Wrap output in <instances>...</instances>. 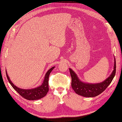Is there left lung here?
<instances>
[{"mask_svg":"<svg viewBox=\"0 0 122 122\" xmlns=\"http://www.w3.org/2000/svg\"><path fill=\"white\" fill-rule=\"evenodd\" d=\"M116 60L114 59L113 70L111 75L101 82L91 84L82 81L78 75L71 68H69L71 78V87L78 95L84 97H94L99 95L105 91L112 81L116 74Z\"/></svg>","mask_w":122,"mask_h":122,"instance_id":"left-lung-1","label":"left lung"}]
</instances>
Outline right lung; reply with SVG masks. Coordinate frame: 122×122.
<instances>
[{"mask_svg": "<svg viewBox=\"0 0 122 122\" xmlns=\"http://www.w3.org/2000/svg\"><path fill=\"white\" fill-rule=\"evenodd\" d=\"M54 68H55V67H52L46 73L44 80L41 85L35 88L30 89H23L17 87L11 81L8 74H7L6 70V74L7 78L8 79L10 84H11L13 89L15 90V91H16L22 97L27 100H35L41 99L44 97H45L46 94H47L48 91H49V86H48L49 76L50 73H51V71Z\"/></svg>", "mask_w": 122, "mask_h": 122, "instance_id": "1", "label": "right lung"}]
</instances>
